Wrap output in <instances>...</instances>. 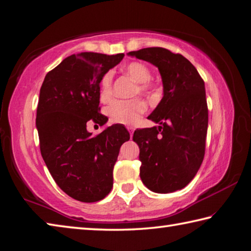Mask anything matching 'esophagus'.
<instances>
[{"label":"esophagus","mask_w":251,"mask_h":251,"mask_svg":"<svg viewBox=\"0 0 251 251\" xmlns=\"http://www.w3.org/2000/svg\"><path fill=\"white\" fill-rule=\"evenodd\" d=\"M126 129H128V131H129V132H130V135H131V137H132V134H133V128H132V126H126Z\"/></svg>","instance_id":"esophagus-1"}]
</instances>
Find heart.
Listing matches in <instances>:
<instances>
[{
	"mask_svg": "<svg viewBox=\"0 0 251 251\" xmlns=\"http://www.w3.org/2000/svg\"><path fill=\"white\" fill-rule=\"evenodd\" d=\"M123 72L129 75L134 82H137V88L134 94L141 93L145 96H151L153 93L152 84L150 83L151 71L146 64L141 62H131L126 65ZM99 96L102 102H108L112 98V75L105 73L100 81ZM147 105L141 99L132 100H116L106 108V114L110 120L120 125L132 126L140 120V117L146 112Z\"/></svg>",
	"mask_w": 251,
	"mask_h": 251,
	"instance_id": "obj_1",
	"label": "heart"
}]
</instances>
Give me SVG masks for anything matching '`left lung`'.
Listing matches in <instances>:
<instances>
[{"instance_id": "1", "label": "left lung", "mask_w": 251, "mask_h": 251, "mask_svg": "<svg viewBox=\"0 0 251 251\" xmlns=\"http://www.w3.org/2000/svg\"><path fill=\"white\" fill-rule=\"evenodd\" d=\"M157 67L163 97L148 119L158 126L134 131L140 148V178L157 194L180 190L195 178L202 163L208 129L204 82L181 54L163 48L128 53Z\"/></svg>"}]
</instances>
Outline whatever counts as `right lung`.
Here are the masks:
<instances>
[{"label":"right lung","instance_id":"obj_1","mask_svg":"<svg viewBox=\"0 0 251 251\" xmlns=\"http://www.w3.org/2000/svg\"><path fill=\"white\" fill-rule=\"evenodd\" d=\"M123 56L72 54L45 75L40 90L36 129L41 154L57 186L82 202L102 200L111 191L119 151L130 139L119 125L97 137L87 130L88 121L100 126L108 121L99 113L100 81Z\"/></svg>","mask_w":251,"mask_h":251}]
</instances>
